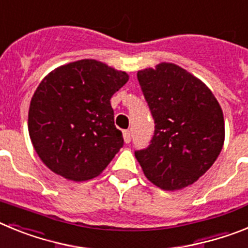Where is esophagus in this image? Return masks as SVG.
Returning <instances> with one entry per match:
<instances>
[{
  "label": "esophagus",
  "mask_w": 248,
  "mask_h": 248,
  "mask_svg": "<svg viewBox=\"0 0 248 248\" xmlns=\"http://www.w3.org/2000/svg\"><path fill=\"white\" fill-rule=\"evenodd\" d=\"M123 135H124V141H125L126 144L130 143V140H131L130 130H124V131H123Z\"/></svg>",
  "instance_id": "obj_1"
}]
</instances>
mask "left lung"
Returning <instances> with one entry per match:
<instances>
[{"label":"left lung","mask_w":248,"mask_h":248,"mask_svg":"<svg viewBox=\"0 0 248 248\" xmlns=\"http://www.w3.org/2000/svg\"><path fill=\"white\" fill-rule=\"evenodd\" d=\"M155 124L148 148L135 157L149 180L172 191L191 185L222 150L225 122L220 104L201 80L172 63L138 72Z\"/></svg>","instance_id":"left-lung-1"}]
</instances>
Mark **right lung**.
Returning <instances> with one entry per match:
<instances>
[{
  "mask_svg": "<svg viewBox=\"0 0 248 248\" xmlns=\"http://www.w3.org/2000/svg\"><path fill=\"white\" fill-rule=\"evenodd\" d=\"M128 79L125 72L82 59L57 68L39 83L31 100L28 131L52 171L83 181L108 166L124 145L110 98Z\"/></svg>",
  "mask_w": 248,
  "mask_h": 248,
  "instance_id": "right-lung-1",
  "label": "right lung"
}]
</instances>
